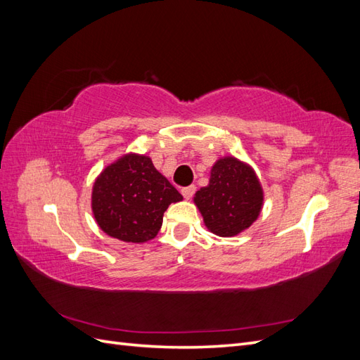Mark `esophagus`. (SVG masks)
<instances>
[{"label": "esophagus", "mask_w": 360, "mask_h": 360, "mask_svg": "<svg viewBox=\"0 0 360 360\" xmlns=\"http://www.w3.org/2000/svg\"><path fill=\"white\" fill-rule=\"evenodd\" d=\"M193 193H195V186H186V188L181 189V195L186 200H191Z\"/></svg>", "instance_id": "obj_1"}]
</instances>
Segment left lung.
I'll use <instances>...</instances> for the list:
<instances>
[{
  "instance_id": "8db88e82",
  "label": "left lung",
  "mask_w": 360,
  "mask_h": 360,
  "mask_svg": "<svg viewBox=\"0 0 360 360\" xmlns=\"http://www.w3.org/2000/svg\"><path fill=\"white\" fill-rule=\"evenodd\" d=\"M193 202L207 230L219 237H234L258 219L264 191L249 163L224 156L214 162L209 184L197 191Z\"/></svg>"
}]
</instances>
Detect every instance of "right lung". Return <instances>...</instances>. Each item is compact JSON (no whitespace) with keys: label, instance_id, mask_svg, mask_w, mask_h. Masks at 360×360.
I'll list each match as a JSON object with an SVG mask.
<instances>
[{"label":"right lung","instance_id":"add662e5","mask_svg":"<svg viewBox=\"0 0 360 360\" xmlns=\"http://www.w3.org/2000/svg\"><path fill=\"white\" fill-rule=\"evenodd\" d=\"M181 200L147 155L126 153L96 177L91 210L105 234L127 243H144L158 236L168 205Z\"/></svg>","mask_w":360,"mask_h":360}]
</instances>
